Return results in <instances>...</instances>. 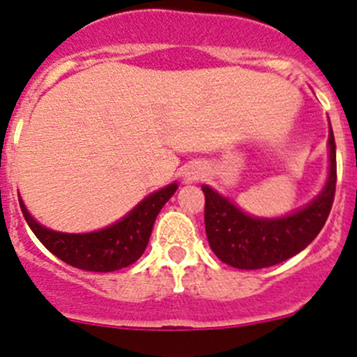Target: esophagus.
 Here are the masks:
<instances>
[{
	"instance_id": "esophagus-1",
	"label": "esophagus",
	"mask_w": 357,
	"mask_h": 357,
	"mask_svg": "<svg viewBox=\"0 0 357 357\" xmlns=\"http://www.w3.org/2000/svg\"><path fill=\"white\" fill-rule=\"evenodd\" d=\"M202 174H204V172H202V169L199 167V165H188V167L185 169V179L188 183H195V181H199V179L202 178Z\"/></svg>"
}]
</instances>
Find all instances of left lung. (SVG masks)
Wrapping results in <instances>:
<instances>
[{"label": "left lung", "instance_id": "1", "mask_svg": "<svg viewBox=\"0 0 357 357\" xmlns=\"http://www.w3.org/2000/svg\"><path fill=\"white\" fill-rule=\"evenodd\" d=\"M328 178L325 188L305 207L283 218H255L236 207L211 186L205 195V233L212 252L236 269H261L280 264L304 250L328 219L337 183V157L332 126L328 132Z\"/></svg>", "mask_w": 357, "mask_h": 357}]
</instances>
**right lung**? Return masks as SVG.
<instances>
[{"instance_id":"add662e5","label":"right lung","mask_w":357,"mask_h":357,"mask_svg":"<svg viewBox=\"0 0 357 357\" xmlns=\"http://www.w3.org/2000/svg\"><path fill=\"white\" fill-rule=\"evenodd\" d=\"M176 190L178 183H171L150 193L117 222L91 233H62L46 228L29 214L20 197L19 202L29 228L53 255L77 269L110 273L128 268L142 257L158 212Z\"/></svg>"}]
</instances>
